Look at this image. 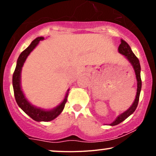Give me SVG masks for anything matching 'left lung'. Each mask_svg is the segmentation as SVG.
I'll use <instances>...</instances> for the list:
<instances>
[{"label":"left lung","instance_id":"1","mask_svg":"<svg viewBox=\"0 0 156 156\" xmlns=\"http://www.w3.org/2000/svg\"><path fill=\"white\" fill-rule=\"evenodd\" d=\"M118 51H119V52L121 54L124 55L126 57L127 59L129 61L130 63L132 64V66H133L137 80V92L135 101H134L133 103L132 104L131 106H130L126 112H125L124 113H122V114H121L119 116H118V117L115 119V121L113 122L112 124H111V125H112V126L119 124V123L124 121L125 119H127L130 115H131V114L135 112L136 108L138 105V103H139V95H140V92L141 89V80L140 76L141 67L140 63H139V60L138 59L137 57L136 56L135 54L133 53V51H131L129 44L127 43L125 41L122 40V39H121V44H119Z\"/></svg>","mask_w":156,"mask_h":156}]
</instances>
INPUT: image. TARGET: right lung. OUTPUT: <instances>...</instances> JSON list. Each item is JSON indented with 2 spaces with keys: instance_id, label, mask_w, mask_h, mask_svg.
<instances>
[{
  "instance_id": "obj_1",
  "label": "right lung",
  "mask_w": 156,
  "mask_h": 156,
  "mask_svg": "<svg viewBox=\"0 0 156 156\" xmlns=\"http://www.w3.org/2000/svg\"><path fill=\"white\" fill-rule=\"evenodd\" d=\"M43 39V37H42L36 38L31 42V44L20 53V55L18 57V59H17V65H16L15 72L13 73V76H12V84H13L14 94H15V98L17 105L30 117L32 118L34 120L37 122L51 121L53 119H54L55 117H58L61 113H62V111H63L65 103H67L68 95V94L67 93L63 102L51 111H44L43 109L37 108V107L30 104L29 102H28L26 98H25L24 94H23L22 90H21L20 73L23 64H24L25 61H26L28 55L34 49L36 46L38 44L39 41L42 40Z\"/></svg>"
}]
</instances>
